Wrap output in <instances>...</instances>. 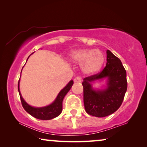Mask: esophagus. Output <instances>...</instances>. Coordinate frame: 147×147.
I'll return each mask as SVG.
<instances>
[{"label":"esophagus","instance_id":"34e87169","mask_svg":"<svg viewBox=\"0 0 147 147\" xmlns=\"http://www.w3.org/2000/svg\"><path fill=\"white\" fill-rule=\"evenodd\" d=\"M74 82H76V83H80V82H82L81 78L79 77V76H76V77L74 78Z\"/></svg>","mask_w":147,"mask_h":147}]
</instances>
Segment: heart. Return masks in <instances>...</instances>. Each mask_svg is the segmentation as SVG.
<instances>
[{
    "instance_id": "b5f03b06",
    "label": "heart",
    "mask_w": 147,
    "mask_h": 147,
    "mask_svg": "<svg viewBox=\"0 0 147 147\" xmlns=\"http://www.w3.org/2000/svg\"><path fill=\"white\" fill-rule=\"evenodd\" d=\"M70 61L81 64L82 71L86 74H93L99 71L104 65V55L93 49H78L70 54Z\"/></svg>"
}]
</instances>
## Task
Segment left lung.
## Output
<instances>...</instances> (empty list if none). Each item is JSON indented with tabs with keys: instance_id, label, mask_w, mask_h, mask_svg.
Listing matches in <instances>:
<instances>
[{
	"instance_id": "obj_1",
	"label": "left lung",
	"mask_w": 147,
	"mask_h": 147,
	"mask_svg": "<svg viewBox=\"0 0 147 147\" xmlns=\"http://www.w3.org/2000/svg\"><path fill=\"white\" fill-rule=\"evenodd\" d=\"M106 77L108 78L106 90L92 89L90 82ZM83 80L84 109L88 115L105 117L113 114L121 107L127 89V73L121 60L110 51H107V64L102 71Z\"/></svg>"
}]
</instances>
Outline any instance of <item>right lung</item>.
<instances>
[{"instance_id":"obj_1","label":"right lung","mask_w":147,"mask_h":147,"mask_svg":"<svg viewBox=\"0 0 147 147\" xmlns=\"http://www.w3.org/2000/svg\"><path fill=\"white\" fill-rule=\"evenodd\" d=\"M19 81L20 80H18V92H19L22 107H23L24 110L28 113H29L30 115L36 118V119L40 120H51L58 117L61 114L62 110H63V100L64 97L69 91V90L71 89L73 84V81L71 80L68 83L67 85L63 89L61 90V91L58 94L56 100L51 105L45 107H42V108H35V107H32L30 106L29 105H28L22 98L19 90Z\"/></svg>"}]
</instances>
